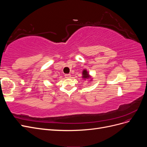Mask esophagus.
<instances>
[{
  "mask_svg": "<svg viewBox=\"0 0 147 147\" xmlns=\"http://www.w3.org/2000/svg\"><path fill=\"white\" fill-rule=\"evenodd\" d=\"M70 77H71L70 74H65V77L67 78H69Z\"/></svg>",
  "mask_w": 147,
  "mask_h": 147,
  "instance_id": "esophagus-1",
  "label": "esophagus"
}]
</instances>
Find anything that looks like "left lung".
Masks as SVG:
<instances>
[{"instance_id":"left-lung-1","label":"left lung","mask_w":147,"mask_h":147,"mask_svg":"<svg viewBox=\"0 0 147 147\" xmlns=\"http://www.w3.org/2000/svg\"><path fill=\"white\" fill-rule=\"evenodd\" d=\"M82 78H83V80H86V79H90V80L89 82L92 81V78L91 75L89 74L88 71L86 69H83V72H82Z\"/></svg>"}]
</instances>
